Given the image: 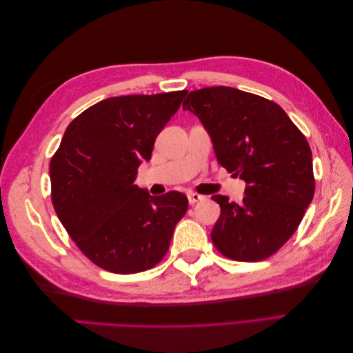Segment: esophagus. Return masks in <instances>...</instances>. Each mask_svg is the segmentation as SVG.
<instances>
[{"mask_svg":"<svg viewBox=\"0 0 353 353\" xmlns=\"http://www.w3.org/2000/svg\"><path fill=\"white\" fill-rule=\"evenodd\" d=\"M187 197H188V203H190V205H196V203L205 200V196H200V194H197V193H190Z\"/></svg>","mask_w":353,"mask_h":353,"instance_id":"esophagus-1","label":"esophagus"}]
</instances>
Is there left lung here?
Returning a JSON list of instances; mask_svg holds the SVG:
<instances>
[{
  "label": "left lung",
  "mask_w": 353,
  "mask_h": 353,
  "mask_svg": "<svg viewBox=\"0 0 353 353\" xmlns=\"http://www.w3.org/2000/svg\"><path fill=\"white\" fill-rule=\"evenodd\" d=\"M183 109L205 126L218 163L245 183L240 205L212 196L221 206L213 244L234 261L270 258L293 236L314 199L305 135L276 103L231 87L191 91Z\"/></svg>",
  "instance_id": "obj_1"
}]
</instances>
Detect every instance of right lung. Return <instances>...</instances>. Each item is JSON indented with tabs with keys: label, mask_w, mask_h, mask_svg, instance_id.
Listing matches in <instances>:
<instances>
[{
	"label": "right lung",
	"mask_w": 353,
	"mask_h": 353,
	"mask_svg": "<svg viewBox=\"0 0 353 353\" xmlns=\"http://www.w3.org/2000/svg\"><path fill=\"white\" fill-rule=\"evenodd\" d=\"M187 91L110 97L73 119L50 163L56 213L81 252L114 274L150 270L166 254L188 200L134 184Z\"/></svg>",
	"instance_id": "right-lung-1"
}]
</instances>
